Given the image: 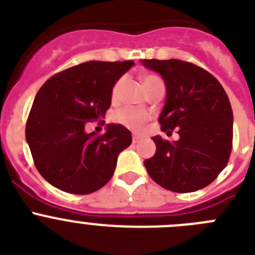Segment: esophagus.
Wrapping results in <instances>:
<instances>
[{
	"label": "esophagus",
	"instance_id": "obj_1",
	"mask_svg": "<svg viewBox=\"0 0 255 255\" xmlns=\"http://www.w3.org/2000/svg\"><path fill=\"white\" fill-rule=\"evenodd\" d=\"M139 137L138 136H133V143H138Z\"/></svg>",
	"mask_w": 255,
	"mask_h": 255
}]
</instances>
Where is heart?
<instances>
[{
    "mask_svg": "<svg viewBox=\"0 0 255 255\" xmlns=\"http://www.w3.org/2000/svg\"><path fill=\"white\" fill-rule=\"evenodd\" d=\"M143 85L146 90L150 93L151 90L156 88H164V81L161 80V77H159L157 75H144L143 76ZM123 82L125 79H119L116 84L113 85V89H112V100L117 102L119 98V94H121V89L123 86ZM148 114L146 113L142 109H137V108L133 107H126L117 111L113 114L112 119L113 122L117 125H121L123 127H126L127 129L133 130V132H139L143 127V125L148 121Z\"/></svg>",
    "mask_w": 255,
    "mask_h": 255,
    "instance_id": "b5f03b06",
    "label": "heart"
}]
</instances>
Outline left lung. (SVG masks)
Here are the masks:
<instances>
[{
  "label": "left lung",
  "mask_w": 255,
  "mask_h": 255,
  "mask_svg": "<svg viewBox=\"0 0 255 255\" xmlns=\"http://www.w3.org/2000/svg\"><path fill=\"white\" fill-rule=\"evenodd\" d=\"M159 72L166 100L159 117L164 132L176 129L178 141L152 137L156 152L144 160L148 175L176 193L202 189L228 165L233 148V109L217 79L203 68L180 59H143Z\"/></svg>",
  "instance_id": "obj_1"
}]
</instances>
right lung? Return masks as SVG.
Returning <instances> with one entry per match:
<instances>
[{"label":"right lung","instance_id":"1","mask_svg":"<svg viewBox=\"0 0 255 255\" xmlns=\"http://www.w3.org/2000/svg\"><path fill=\"white\" fill-rule=\"evenodd\" d=\"M133 65L85 62L56 73L39 89L25 136L36 169L53 187L89 194L111 180L118 155L132 143V134L123 126L108 125L107 132L96 136L85 132V126L104 118L113 85Z\"/></svg>","mask_w":255,"mask_h":255}]
</instances>
